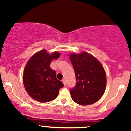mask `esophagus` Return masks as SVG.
<instances>
[{"label":"esophagus","instance_id":"1","mask_svg":"<svg viewBox=\"0 0 131 131\" xmlns=\"http://www.w3.org/2000/svg\"><path fill=\"white\" fill-rule=\"evenodd\" d=\"M62 82L63 83V84H64V85H66V80H65V79H63V80H62Z\"/></svg>","mask_w":131,"mask_h":131}]
</instances>
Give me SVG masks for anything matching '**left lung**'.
<instances>
[{"mask_svg": "<svg viewBox=\"0 0 131 131\" xmlns=\"http://www.w3.org/2000/svg\"><path fill=\"white\" fill-rule=\"evenodd\" d=\"M76 76L77 84L71 97L80 105H89L100 100L106 87V75L100 61L88 52L69 54Z\"/></svg>", "mask_w": 131, "mask_h": 131, "instance_id": "8db88e82", "label": "left lung"}]
</instances>
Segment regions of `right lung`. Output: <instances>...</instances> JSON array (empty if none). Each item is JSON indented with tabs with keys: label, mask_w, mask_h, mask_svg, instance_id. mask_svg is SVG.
<instances>
[{
	"label": "right lung",
	"mask_w": 131,
	"mask_h": 131,
	"mask_svg": "<svg viewBox=\"0 0 131 131\" xmlns=\"http://www.w3.org/2000/svg\"><path fill=\"white\" fill-rule=\"evenodd\" d=\"M60 56L58 51L49 54L42 49L29 59L24 68L23 82L29 96L41 103H47L57 97L59 89L64 86L56 78V73L50 67L52 59Z\"/></svg>",
	"instance_id": "obj_1"
}]
</instances>
